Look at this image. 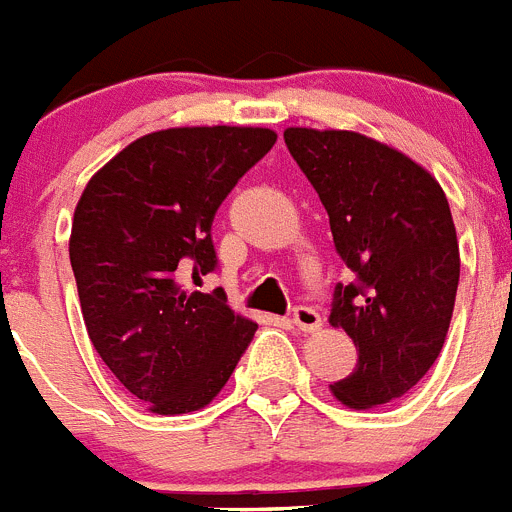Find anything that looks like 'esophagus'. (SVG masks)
I'll list each match as a JSON object with an SVG mask.
<instances>
[{
	"label": "esophagus",
	"mask_w": 512,
	"mask_h": 512,
	"mask_svg": "<svg viewBox=\"0 0 512 512\" xmlns=\"http://www.w3.org/2000/svg\"><path fill=\"white\" fill-rule=\"evenodd\" d=\"M292 323H295V329H300L303 334H313V331L321 329V316H318L313 308L300 305V308H295V313H292Z\"/></svg>",
	"instance_id": "obj_1"
}]
</instances>
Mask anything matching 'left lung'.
I'll return each mask as SVG.
<instances>
[{"instance_id":"left-lung-1","label":"left lung","mask_w":512,"mask_h":512,"mask_svg":"<svg viewBox=\"0 0 512 512\" xmlns=\"http://www.w3.org/2000/svg\"><path fill=\"white\" fill-rule=\"evenodd\" d=\"M285 144L357 274V285H336L329 316L355 342L357 368L331 393L349 409L391 404L422 381L451 326L461 256L445 191L412 157L360 131L287 126Z\"/></svg>"}]
</instances>
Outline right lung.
I'll list each match as a JSON object with an SVG mask.
<instances>
[{
  "label": "right lung",
  "instance_id": "obj_1",
  "mask_svg": "<svg viewBox=\"0 0 512 512\" xmlns=\"http://www.w3.org/2000/svg\"><path fill=\"white\" fill-rule=\"evenodd\" d=\"M277 142L264 126H176L126 144L74 207L69 261L100 360L155 414L199 412L222 391L256 323L220 292L183 287L214 269V212Z\"/></svg>",
  "mask_w": 512,
  "mask_h": 512
}]
</instances>
